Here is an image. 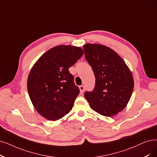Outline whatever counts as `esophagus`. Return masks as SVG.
<instances>
[{"label": "esophagus", "mask_w": 157, "mask_h": 157, "mask_svg": "<svg viewBox=\"0 0 157 157\" xmlns=\"http://www.w3.org/2000/svg\"><path fill=\"white\" fill-rule=\"evenodd\" d=\"M79 91H80L81 92H83V91H84V90H85V87H84V86H83V85L79 86Z\"/></svg>", "instance_id": "esophagus-1"}]
</instances>
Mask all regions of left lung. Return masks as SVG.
Masks as SVG:
<instances>
[{"instance_id": "obj_1", "label": "left lung", "mask_w": 157, "mask_h": 157, "mask_svg": "<svg viewBox=\"0 0 157 157\" xmlns=\"http://www.w3.org/2000/svg\"><path fill=\"white\" fill-rule=\"evenodd\" d=\"M86 61L96 78L93 91L84 96L92 110L111 117L127 106L134 89L132 72L114 50L101 44H85Z\"/></svg>"}]
</instances>
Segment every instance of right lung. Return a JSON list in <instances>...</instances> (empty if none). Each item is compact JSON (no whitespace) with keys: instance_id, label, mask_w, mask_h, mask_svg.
I'll return each mask as SVG.
<instances>
[{"instance_id":"add662e5","label":"right lung","mask_w":157,"mask_h":157,"mask_svg":"<svg viewBox=\"0 0 157 157\" xmlns=\"http://www.w3.org/2000/svg\"><path fill=\"white\" fill-rule=\"evenodd\" d=\"M84 52L72 45H58L46 51L29 73L27 89L37 112L51 121L62 118L72 110L79 93L68 69Z\"/></svg>"}]
</instances>
